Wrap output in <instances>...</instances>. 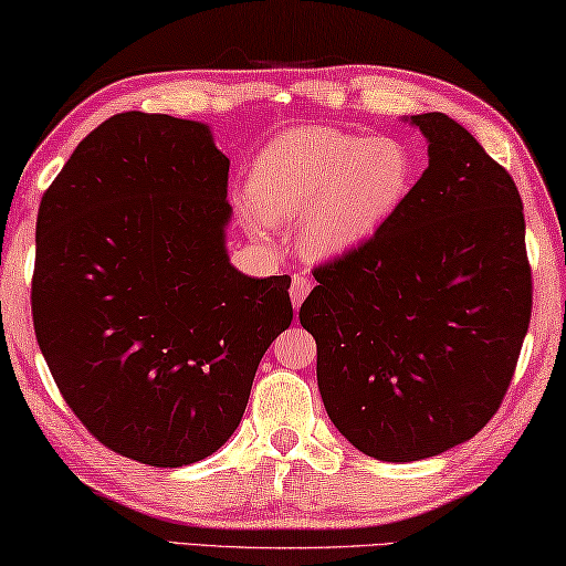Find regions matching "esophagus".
Segmentation results:
<instances>
[{"instance_id":"obj_1","label":"esophagus","mask_w":566,"mask_h":566,"mask_svg":"<svg viewBox=\"0 0 566 566\" xmlns=\"http://www.w3.org/2000/svg\"><path fill=\"white\" fill-rule=\"evenodd\" d=\"M311 291V281L303 275H293V283H291V301H293V308H298L303 298H306Z\"/></svg>"}]
</instances>
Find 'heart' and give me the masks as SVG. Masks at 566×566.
<instances>
[{
	"label": "heart",
	"mask_w": 566,
	"mask_h": 566,
	"mask_svg": "<svg viewBox=\"0 0 566 566\" xmlns=\"http://www.w3.org/2000/svg\"><path fill=\"white\" fill-rule=\"evenodd\" d=\"M417 156L397 136L303 126L258 154L248 179L253 224L301 222L311 260H334L371 242L402 212L417 185Z\"/></svg>",
	"instance_id": "heart-1"
}]
</instances>
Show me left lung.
Masks as SVG:
<instances>
[{
	"label": "left lung",
	"mask_w": 566,
	"mask_h": 566,
	"mask_svg": "<svg viewBox=\"0 0 566 566\" xmlns=\"http://www.w3.org/2000/svg\"><path fill=\"white\" fill-rule=\"evenodd\" d=\"M410 120L428 169L367 245L313 271L301 326L318 392L364 455L410 463L485 428L532 318L524 205L511 174L446 113Z\"/></svg>",
	"instance_id": "8db88e82"
}]
</instances>
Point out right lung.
<instances>
[{
	"instance_id": "add662e5",
	"label": "right lung",
	"mask_w": 566,
	"mask_h": 566,
	"mask_svg": "<svg viewBox=\"0 0 566 566\" xmlns=\"http://www.w3.org/2000/svg\"><path fill=\"white\" fill-rule=\"evenodd\" d=\"M228 171L207 124L128 111L77 144L40 202V352L93 438L154 468L230 440L293 321L289 275L230 263Z\"/></svg>"
}]
</instances>
